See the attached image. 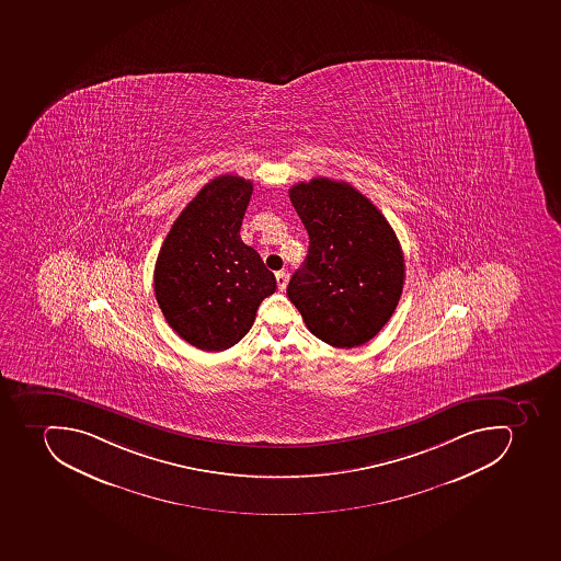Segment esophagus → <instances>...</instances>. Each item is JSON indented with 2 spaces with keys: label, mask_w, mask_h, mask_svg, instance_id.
<instances>
[{
  "label": "esophagus",
  "mask_w": 561,
  "mask_h": 561,
  "mask_svg": "<svg viewBox=\"0 0 561 561\" xmlns=\"http://www.w3.org/2000/svg\"><path fill=\"white\" fill-rule=\"evenodd\" d=\"M288 283V274L285 271H279L276 273V285H278V290H285L287 288Z\"/></svg>",
  "instance_id": "obj_1"
}]
</instances>
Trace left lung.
I'll list each match as a JSON object with an SVG mask.
<instances>
[{
  "label": "left lung",
  "mask_w": 561,
  "mask_h": 561,
  "mask_svg": "<svg viewBox=\"0 0 561 561\" xmlns=\"http://www.w3.org/2000/svg\"><path fill=\"white\" fill-rule=\"evenodd\" d=\"M310 236L288 299L313 336L354 348L377 336L403 291L404 261L394 230L369 198L345 181L314 178L288 190Z\"/></svg>",
  "instance_id": "left-lung-1"
}]
</instances>
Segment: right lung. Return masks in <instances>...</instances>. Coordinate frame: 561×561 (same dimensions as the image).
Listing matches in <instances>:
<instances>
[{
    "label": "right lung",
    "mask_w": 561,
    "mask_h": 561,
    "mask_svg": "<svg viewBox=\"0 0 561 561\" xmlns=\"http://www.w3.org/2000/svg\"><path fill=\"white\" fill-rule=\"evenodd\" d=\"M253 184L218 175L195 195L167 233L154 265V296L167 323L206 352L247 336L256 310L276 290L261 255L242 242Z\"/></svg>",
    "instance_id": "obj_1"
}]
</instances>
